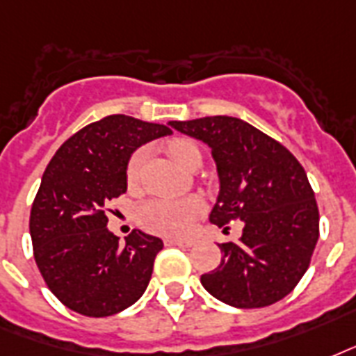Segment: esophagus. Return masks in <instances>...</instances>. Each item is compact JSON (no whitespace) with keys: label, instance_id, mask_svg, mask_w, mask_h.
Returning <instances> with one entry per match:
<instances>
[{"label":"esophagus","instance_id":"34e87169","mask_svg":"<svg viewBox=\"0 0 356 356\" xmlns=\"http://www.w3.org/2000/svg\"><path fill=\"white\" fill-rule=\"evenodd\" d=\"M165 245H175V247H186V249H189V247H193V245H195V241H193V239L167 238L165 239Z\"/></svg>","mask_w":356,"mask_h":356}]
</instances>
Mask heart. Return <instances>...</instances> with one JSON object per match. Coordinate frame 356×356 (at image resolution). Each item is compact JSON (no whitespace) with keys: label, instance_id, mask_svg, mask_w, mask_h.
I'll list each match as a JSON object with an SVG mask.
<instances>
[{"label":"heart","instance_id":"b5f03b06","mask_svg":"<svg viewBox=\"0 0 356 356\" xmlns=\"http://www.w3.org/2000/svg\"><path fill=\"white\" fill-rule=\"evenodd\" d=\"M167 152L176 163L187 170H195L202 163V154L198 147L189 139H172L167 145ZM147 150L140 148L129 158L126 176L129 186L139 181L140 167L145 163ZM204 202L197 195H189L184 198H150L143 204L137 211L139 222L154 234L161 236H186L193 228L195 221L202 216Z\"/></svg>","mask_w":356,"mask_h":356}]
</instances>
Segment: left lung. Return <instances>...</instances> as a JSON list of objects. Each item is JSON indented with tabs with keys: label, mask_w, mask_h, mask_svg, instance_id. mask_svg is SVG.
<instances>
[{
	"label": "left lung",
	"mask_w": 356,
	"mask_h": 356,
	"mask_svg": "<svg viewBox=\"0 0 356 356\" xmlns=\"http://www.w3.org/2000/svg\"><path fill=\"white\" fill-rule=\"evenodd\" d=\"M170 128L206 143L219 175L209 221H243L238 243L221 245L222 260L200 282L219 301L261 308L288 296L310 266L319 238V211L296 156L236 117L170 120Z\"/></svg>",
	"instance_id": "1"
}]
</instances>
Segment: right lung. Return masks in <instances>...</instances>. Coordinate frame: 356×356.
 I'll list each match as a JSON object with an SVG mask.
<instances>
[{"instance_id":"1","label":"right lung","mask_w":356,"mask_h":356,"mask_svg":"<svg viewBox=\"0 0 356 356\" xmlns=\"http://www.w3.org/2000/svg\"><path fill=\"white\" fill-rule=\"evenodd\" d=\"M170 134L163 124L109 115L65 140L44 170L29 217L33 254L66 308L106 318L147 290L163 241L134 230L120 247L107 230V206L128 189L131 154Z\"/></svg>"}]
</instances>
